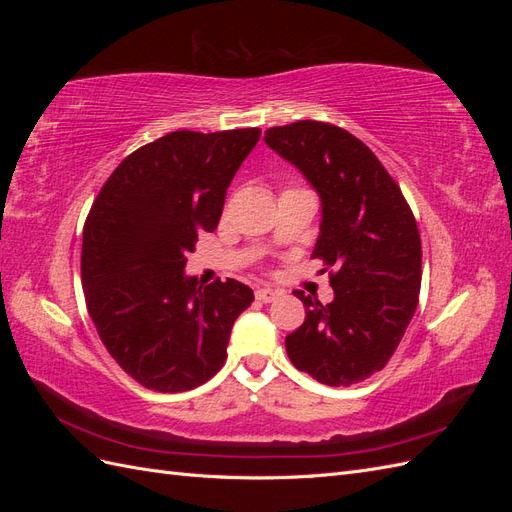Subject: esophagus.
Returning a JSON list of instances; mask_svg holds the SVG:
<instances>
[{"mask_svg": "<svg viewBox=\"0 0 512 512\" xmlns=\"http://www.w3.org/2000/svg\"><path fill=\"white\" fill-rule=\"evenodd\" d=\"M280 290H273V288H258L256 290V299L258 301H262V303H271V301H275L277 297H280Z\"/></svg>", "mask_w": 512, "mask_h": 512, "instance_id": "1", "label": "esophagus"}]
</instances>
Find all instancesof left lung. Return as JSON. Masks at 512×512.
<instances>
[{"mask_svg":"<svg viewBox=\"0 0 512 512\" xmlns=\"http://www.w3.org/2000/svg\"><path fill=\"white\" fill-rule=\"evenodd\" d=\"M265 143L297 166L322 200L312 258L324 262L335 299L294 294L305 322L286 337L292 365L329 386L384 369L416 312L421 235L395 179L363 141L324 121H294Z\"/></svg>","mask_w":512,"mask_h":512,"instance_id":"1","label":"left lung"}]
</instances>
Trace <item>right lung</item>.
<instances>
[{"label": "right lung", "mask_w": 512, "mask_h": 512, "mask_svg": "<svg viewBox=\"0 0 512 512\" xmlns=\"http://www.w3.org/2000/svg\"><path fill=\"white\" fill-rule=\"evenodd\" d=\"M258 128L170 132L106 179L83 228L87 312L117 365L145 389L181 393L222 369L232 324L254 301L237 280L183 273L200 232L218 228L226 190Z\"/></svg>", "instance_id": "obj_1"}]
</instances>
